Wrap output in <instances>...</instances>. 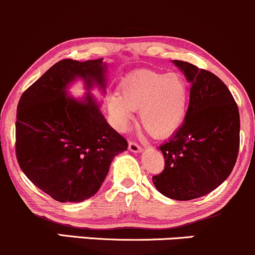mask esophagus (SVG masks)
Returning <instances> with one entry per match:
<instances>
[{
    "mask_svg": "<svg viewBox=\"0 0 255 255\" xmlns=\"http://www.w3.org/2000/svg\"><path fill=\"white\" fill-rule=\"evenodd\" d=\"M128 148H129L131 152H136V153H137V152L142 151L141 146H140L139 144H136L135 141H129V144H128Z\"/></svg>",
    "mask_w": 255,
    "mask_h": 255,
    "instance_id": "esophagus-1",
    "label": "esophagus"
}]
</instances>
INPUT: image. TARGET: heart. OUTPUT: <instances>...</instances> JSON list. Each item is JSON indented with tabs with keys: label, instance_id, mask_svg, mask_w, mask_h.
Returning <instances> with one entry per match:
<instances>
[{
	"label": "heart",
	"instance_id": "heart-1",
	"mask_svg": "<svg viewBox=\"0 0 255 255\" xmlns=\"http://www.w3.org/2000/svg\"><path fill=\"white\" fill-rule=\"evenodd\" d=\"M188 102V86L178 73L140 71L125 79L121 93L109 97V113L114 125L125 130L134 110L144 129L152 136H165L183 121Z\"/></svg>",
	"mask_w": 255,
	"mask_h": 255
}]
</instances>
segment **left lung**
Returning a JSON list of instances; mask_svg holds the SVG:
<instances>
[{"mask_svg": "<svg viewBox=\"0 0 255 255\" xmlns=\"http://www.w3.org/2000/svg\"><path fill=\"white\" fill-rule=\"evenodd\" d=\"M191 83L186 119L159 146L164 170L152 177L156 188L175 200L206 195L229 176L240 147V114L223 81L194 64L174 60Z\"/></svg>", "mask_w": 255, "mask_h": 255, "instance_id": "obj_1", "label": "left lung"}]
</instances>
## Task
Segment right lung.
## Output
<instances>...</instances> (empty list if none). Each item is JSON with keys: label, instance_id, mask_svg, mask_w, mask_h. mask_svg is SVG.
Wrapping results in <instances>:
<instances>
[{"label": "right lung", "instance_id": "right-lung-1", "mask_svg": "<svg viewBox=\"0 0 255 255\" xmlns=\"http://www.w3.org/2000/svg\"><path fill=\"white\" fill-rule=\"evenodd\" d=\"M103 58H66L48 69L21 95L16 110L15 153L20 169L34 186L60 203L95 195L111 160L128 144L110 127L87 93L84 102L66 95L75 78L87 89H105Z\"/></svg>", "mask_w": 255, "mask_h": 255}]
</instances>
